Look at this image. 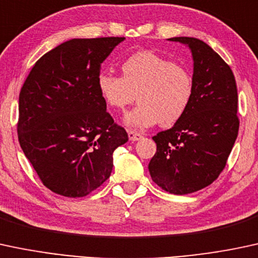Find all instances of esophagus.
Listing matches in <instances>:
<instances>
[{
    "label": "esophagus",
    "instance_id": "34e87169",
    "mask_svg": "<svg viewBox=\"0 0 258 258\" xmlns=\"http://www.w3.org/2000/svg\"><path fill=\"white\" fill-rule=\"evenodd\" d=\"M128 135H129V140L130 141H138V140H140L141 138H143V135H141L140 133L134 132V130H129Z\"/></svg>",
    "mask_w": 258,
    "mask_h": 258
}]
</instances>
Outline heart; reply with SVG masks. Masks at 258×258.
Returning a JSON list of instances; mask_svg holds the SVG:
<instances>
[{"instance_id":"heart-1","label":"heart","mask_w":258,"mask_h":258,"mask_svg":"<svg viewBox=\"0 0 258 258\" xmlns=\"http://www.w3.org/2000/svg\"><path fill=\"white\" fill-rule=\"evenodd\" d=\"M121 77L108 72L98 74L96 85L111 109L123 112L135 101L139 105L124 117L133 129H145L160 123L175 124L185 114L194 95V78L183 63L170 62L150 50L130 54L120 64Z\"/></svg>"}]
</instances>
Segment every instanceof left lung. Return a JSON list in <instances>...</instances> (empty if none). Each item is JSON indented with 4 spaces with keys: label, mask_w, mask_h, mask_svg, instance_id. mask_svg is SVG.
<instances>
[{
    "label": "left lung",
    "mask_w": 258,
    "mask_h": 258,
    "mask_svg": "<svg viewBox=\"0 0 258 258\" xmlns=\"http://www.w3.org/2000/svg\"><path fill=\"white\" fill-rule=\"evenodd\" d=\"M168 40L191 51L194 95L183 117L152 138L157 151L149 170L164 191L185 195L212 184L227 164L239 132L238 89L230 67L206 42Z\"/></svg>",
    "instance_id": "8db88e82"
}]
</instances>
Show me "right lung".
I'll return each mask as SVG.
<instances>
[{
	"label": "right lung",
	"instance_id": "1",
	"mask_svg": "<svg viewBox=\"0 0 258 258\" xmlns=\"http://www.w3.org/2000/svg\"><path fill=\"white\" fill-rule=\"evenodd\" d=\"M124 37L72 39L45 53L19 94L20 147L51 191L83 198L109 178L128 141L97 90L101 64Z\"/></svg>",
	"mask_w": 258,
	"mask_h": 258
}]
</instances>
